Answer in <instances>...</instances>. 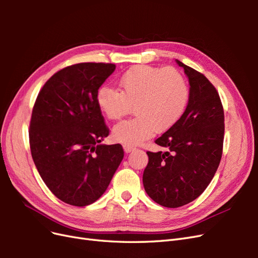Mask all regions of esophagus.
<instances>
[{
	"label": "esophagus",
	"instance_id": "1",
	"mask_svg": "<svg viewBox=\"0 0 258 258\" xmlns=\"http://www.w3.org/2000/svg\"><path fill=\"white\" fill-rule=\"evenodd\" d=\"M123 150H124V152H126V153H130V152H132V151H135L136 147L131 146V145H128V144H124V145H123Z\"/></svg>",
	"mask_w": 258,
	"mask_h": 258
}]
</instances>
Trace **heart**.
<instances>
[{"instance_id":"obj_1","label":"heart","mask_w":258,"mask_h":258,"mask_svg":"<svg viewBox=\"0 0 258 258\" xmlns=\"http://www.w3.org/2000/svg\"><path fill=\"white\" fill-rule=\"evenodd\" d=\"M190 98L188 81L173 67L138 66L124 72L118 81V90L101 87L96 103L106 118L117 120L129 113L134 118L116 124V141L136 145L154 135L170 129L181 119Z\"/></svg>"}]
</instances>
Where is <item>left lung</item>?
<instances>
[{"mask_svg":"<svg viewBox=\"0 0 258 258\" xmlns=\"http://www.w3.org/2000/svg\"><path fill=\"white\" fill-rule=\"evenodd\" d=\"M190 85L186 110L155 140L167 152H146L143 185L155 202L178 208L198 198L212 181L223 154L225 117L220 95L207 77L176 60Z\"/></svg>","mask_w":258,"mask_h":258,"instance_id":"8db88e82","label":"left lung"}]
</instances>
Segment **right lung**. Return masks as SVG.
Segmentation results:
<instances>
[{
	"label": "right lung",
	"mask_w": 258,
	"mask_h": 258,
	"mask_svg": "<svg viewBox=\"0 0 258 258\" xmlns=\"http://www.w3.org/2000/svg\"><path fill=\"white\" fill-rule=\"evenodd\" d=\"M116 69L83 62L54 73L35 100L29 141L36 169L61 201L85 207L98 200L123 158L120 144H99L110 134L96 93Z\"/></svg>",
	"instance_id": "add662e5"
}]
</instances>
